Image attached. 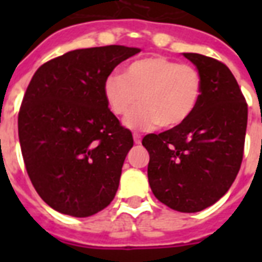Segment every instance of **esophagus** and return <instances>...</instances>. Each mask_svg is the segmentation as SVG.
Instances as JSON below:
<instances>
[{"label": "esophagus", "mask_w": 262, "mask_h": 262, "mask_svg": "<svg viewBox=\"0 0 262 262\" xmlns=\"http://www.w3.org/2000/svg\"><path fill=\"white\" fill-rule=\"evenodd\" d=\"M133 140L136 144H141V135L139 133H133Z\"/></svg>", "instance_id": "34e87169"}]
</instances>
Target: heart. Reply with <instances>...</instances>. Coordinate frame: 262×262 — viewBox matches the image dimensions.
<instances>
[{
    "instance_id": "1",
    "label": "heart",
    "mask_w": 262,
    "mask_h": 262,
    "mask_svg": "<svg viewBox=\"0 0 262 262\" xmlns=\"http://www.w3.org/2000/svg\"><path fill=\"white\" fill-rule=\"evenodd\" d=\"M201 91L203 79L194 67L163 55L136 59L125 68V76L113 73L103 85L107 104L118 117L143 103L125 119V125L135 130L182 125L194 113Z\"/></svg>"
}]
</instances>
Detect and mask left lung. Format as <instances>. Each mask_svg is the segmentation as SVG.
<instances>
[{
  "label": "left lung",
  "instance_id": "8db88e82",
  "mask_svg": "<svg viewBox=\"0 0 262 262\" xmlns=\"http://www.w3.org/2000/svg\"><path fill=\"white\" fill-rule=\"evenodd\" d=\"M203 79L201 98L186 122L147 135L148 181L160 203L179 212H199L222 199L244 159L248 103L223 62L183 53Z\"/></svg>",
  "mask_w": 262,
  "mask_h": 262
}]
</instances>
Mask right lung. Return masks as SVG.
<instances>
[{"label":"right lung","instance_id":"right-lung-1","mask_svg":"<svg viewBox=\"0 0 262 262\" xmlns=\"http://www.w3.org/2000/svg\"><path fill=\"white\" fill-rule=\"evenodd\" d=\"M135 47L69 51L39 67L18 111V140L31 182L53 209L87 217L113 201L130 130L108 108L103 85Z\"/></svg>","mask_w":262,"mask_h":262}]
</instances>
